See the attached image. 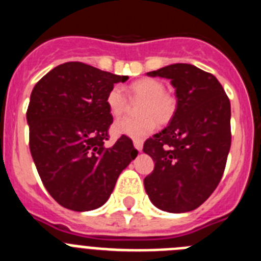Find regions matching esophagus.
Returning a JSON list of instances; mask_svg holds the SVG:
<instances>
[{
    "mask_svg": "<svg viewBox=\"0 0 261 261\" xmlns=\"http://www.w3.org/2000/svg\"><path fill=\"white\" fill-rule=\"evenodd\" d=\"M133 145H135L136 150L141 151L142 150V145H144V141H142V140H140V138H135V140H133Z\"/></svg>",
    "mask_w": 261,
    "mask_h": 261,
    "instance_id": "obj_1",
    "label": "esophagus"
}]
</instances>
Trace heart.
I'll return each mask as SVG.
<instances>
[{"label":"heart","mask_w":261,"mask_h":261,"mask_svg":"<svg viewBox=\"0 0 261 261\" xmlns=\"http://www.w3.org/2000/svg\"><path fill=\"white\" fill-rule=\"evenodd\" d=\"M133 99H142L138 107L141 116H124L114 123V132L120 136L140 138L149 135L156 128V120L161 124L168 123L176 110V100L165 93V85L154 78H142L130 84L128 89ZM128 100L123 89L115 86L107 95V107L111 115L119 116L125 111Z\"/></svg>","instance_id":"b5f03b06"}]
</instances>
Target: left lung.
<instances>
[{
  "instance_id": "1",
  "label": "left lung",
  "mask_w": 261,
  "mask_h": 261,
  "mask_svg": "<svg viewBox=\"0 0 261 261\" xmlns=\"http://www.w3.org/2000/svg\"><path fill=\"white\" fill-rule=\"evenodd\" d=\"M171 81L176 110L168 125L144 144L154 171L144 179L156 208L186 213L213 193L231 145V108L225 90L211 73L191 64H172L146 73Z\"/></svg>"
}]
</instances>
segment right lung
<instances>
[{"label":"right lung","mask_w":261,"mask_h":261,"mask_svg":"<svg viewBox=\"0 0 261 261\" xmlns=\"http://www.w3.org/2000/svg\"><path fill=\"white\" fill-rule=\"evenodd\" d=\"M126 80L84 62H65L32 90L30 151L45 190L64 208L87 212L102 206L137 156L126 136L114 146L105 145L112 124L107 95Z\"/></svg>","instance_id":"right-lung-1"}]
</instances>
